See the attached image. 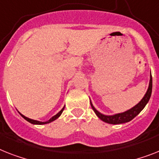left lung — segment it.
<instances>
[{"label": "left lung", "mask_w": 159, "mask_h": 159, "mask_svg": "<svg viewBox=\"0 0 159 159\" xmlns=\"http://www.w3.org/2000/svg\"><path fill=\"white\" fill-rule=\"evenodd\" d=\"M152 93V75L150 73V80H149V88L147 89L146 93L145 94L144 98L141 99V101L139 102L138 104H136V106H133L132 108H131L128 111H125L123 113H119L116 115H105L102 113H100L98 111H97L95 109L93 104H92L91 101V106L95 114L97 115L98 118L102 119V121H104L105 123L110 124H124V123H128V122L131 121L132 119H134L136 115L140 114L143 109L145 108V106L148 103L149 101V98L151 97Z\"/></svg>", "instance_id": "obj_1"}]
</instances>
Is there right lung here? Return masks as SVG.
<instances>
[{
	"mask_svg": "<svg viewBox=\"0 0 159 159\" xmlns=\"http://www.w3.org/2000/svg\"><path fill=\"white\" fill-rule=\"evenodd\" d=\"M64 108H65V106H64L63 108L61 109V111H60L58 113H57V115H55L54 116H53V117L51 118V119H49V120H48V121H46V122H40V121H37V120H34V119H29V118L26 117V116H24V115H22L21 113H19V112H18V113L20 114V115H21V116H22V117L23 118V119H26L27 121H28V122H29V123H31V124H38V125H42V124H49V123H51V122L54 121L55 119H57V118H58L59 116H60V115H61V113H62V111H63Z\"/></svg>",
	"mask_w": 159,
	"mask_h": 159,
	"instance_id": "obj_1",
	"label": "right lung"
}]
</instances>
